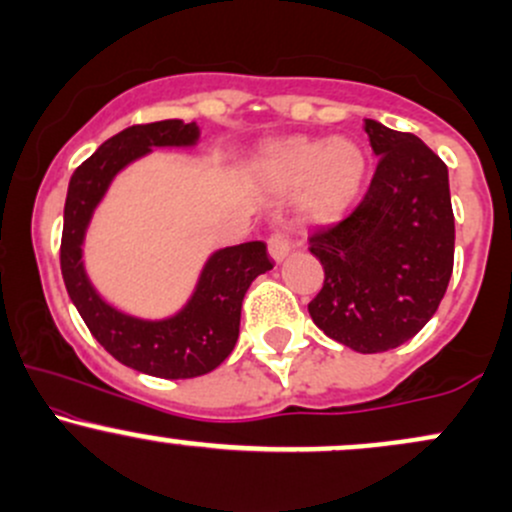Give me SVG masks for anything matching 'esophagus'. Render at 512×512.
<instances>
[{
	"label": "esophagus",
	"mask_w": 512,
	"mask_h": 512,
	"mask_svg": "<svg viewBox=\"0 0 512 512\" xmlns=\"http://www.w3.org/2000/svg\"><path fill=\"white\" fill-rule=\"evenodd\" d=\"M267 248H269V257H272L276 264L284 262L286 257H289V252H291L289 233H284V231L272 233V236H269V240H267Z\"/></svg>",
	"instance_id": "34e87169"
}]
</instances>
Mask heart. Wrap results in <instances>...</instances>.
Segmentation results:
<instances>
[{"instance_id":"heart-1","label":"heart","mask_w":512,"mask_h":512,"mask_svg":"<svg viewBox=\"0 0 512 512\" xmlns=\"http://www.w3.org/2000/svg\"><path fill=\"white\" fill-rule=\"evenodd\" d=\"M264 185L281 195L301 190L305 214L315 221H337L361 197L368 154L356 139L289 137L267 144L255 158Z\"/></svg>"}]
</instances>
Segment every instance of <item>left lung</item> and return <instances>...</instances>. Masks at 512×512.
Here are the masks:
<instances>
[{"instance_id":"obj_1","label":"left lung","mask_w":512,"mask_h":512,"mask_svg":"<svg viewBox=\"0 0 512 512\" xmlns=\"http://www.w3.org/2000/svg\"><path fill=\"white\" fill-rule=\"evenodd\" d=\"M378 156L363 202L310 238L325 284L308 313L334 342L380 354L409 342L443 301L455 257L448 166L419 137L366 120Z\"/></svg>"}]
</instances>
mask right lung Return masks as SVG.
Masks as SVG:
<instances>
[{
  "label": "right lung",
  "mask_w": 512,
  "mask_h": 512,
  "mask_svg": "<svg viewBox=\"0 0 512 512\" xmlns=\"http://www.w3.org/2000/svg\"><path fill=\"white\" fill-rule=\"evenodd\" d=\"M199 142L195 122L161 120L117 132L74 170L64 202L60 264L69 298L96 342L125 366L154 378L182 380L211 373L226 361L240 332V308L250 284L272 269L262 240L211 252L178 313L149 320L108 303L91 284L84 240L93 211L115 175L154 149H190Z\"/></svg>",
  "instance_id": "right-lung-1"
}]
</instances>
